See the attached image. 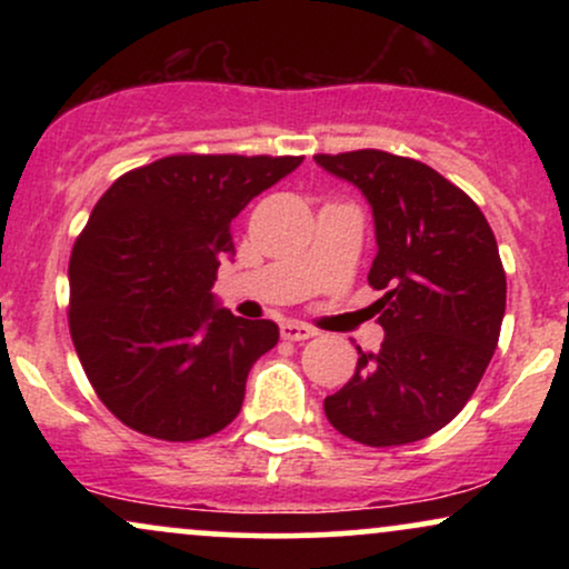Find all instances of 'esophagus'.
I'll list each match as a JSON object with an SVG mask.
<instances>
[{
    "label": "esophagus",
    "mask_w": 569,
    "mask_h": 569,
    "mask_svg": "<svg viewBox=\"0 0 569 569\" xmlns=\"http://www.w3.org/2000/svg\"><path fill=\"white\" fill-rule=\"evenodd\" d=\"M280 337L289 339V342H305V339L316 337V331H312L310 326H305V323L289 321V323H280Z\"/></svg>",
    "instance_id": "obj_1"
}]
</instances>
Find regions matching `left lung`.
Masks as SVG:
<instances>
[{"mask_svg":"<svg viewBox=\"0 0 569 569\" xmlns=\"http://www.w3.org/2000/svg\"><path fill=\"white\" fill-rule=\"evenodd\" d=\"M369 200V286L385 339L358 348L356 375L326 396L329 422L367 447H398L460 415L498 348L506 272L485 213L426 162L380 149L316 154Z\"/></svg>","mask_w":569,"mask_h":569,"instance_id":"8db88e82","label":"left lung"}]
</instances>
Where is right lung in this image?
<instances>
[{
  "mask_svg": "<svg viewBox=\"0 0 569 569\" xmlns=\"http://www.w3.org/2000/svg\"><path fill=\"white\" fill-rule=\"evenodd\" d=\"M302 158L171 154L128 171L96 202L69 262V331L98 398L162 441L219 433L243 407L272 321L219 307L232 219Z\"/></svg>",
  "mask_w": 569,
  "mask_h": 569,
  "instance_id": "obj_1",
  "label": "right lung"
}]
</instances>
